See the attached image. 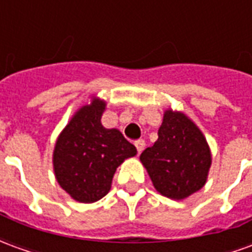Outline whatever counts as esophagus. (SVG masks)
<instances>
[{
  "label": "esophagus",
  "mask_w": 252,
  "mask_h": 252,
  "mask_svg": "<svg viewBox=\"0 0 252 252\" xmlns=\"http://www.w3.org/2000/svg\"><path fill=\"white\" fill-rule=\"evenodd\" d=\"M135 146H136V150H137V153L140 154L146 148V142L144 140H137L136 143H135Z\"/></svg>",
  "instance_id": "obj_1"
}]
</instances>
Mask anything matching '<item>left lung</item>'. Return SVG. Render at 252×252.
Returning <instances> with one entry per match:
<instances>
[{
    "mask_svg": "<svg viewBox=\"0 0 252 252\" xmlns=\"http://www.w3.org/2000/svg\"><path fill=\"white\" fill-rule=\"evenodd\" d=\"M155 189L182 200L205 185L211 151L201 131L185 115L167 110L158 140L140 155Z\"/></svg>",
    "mask_w": 252,
    "mask_h": 252,
    "instance_id": "left-lung-1",
    "label": "left lung"
}]
</instances>
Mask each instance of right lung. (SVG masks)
Wrapping results in <instances>:
<instances>
[{
    "mask_svg": "<svg viewBox=\"0 0 252 252\" xmlns=\"http://www.w3.org/2000/svg\"><path fill=\"white\" fill-rule=\"evenodd\" d=\"M105 102L95 99L77 112L58 137L54 170L59 185L79 202L108 194L116 169L136 148L117 129L101 124Z\"/></svg>",
    "mask_w": 252,
    "mask_h": 252,
    "instance_id": "1",
    "label": "right lung"
}]
</instances>
